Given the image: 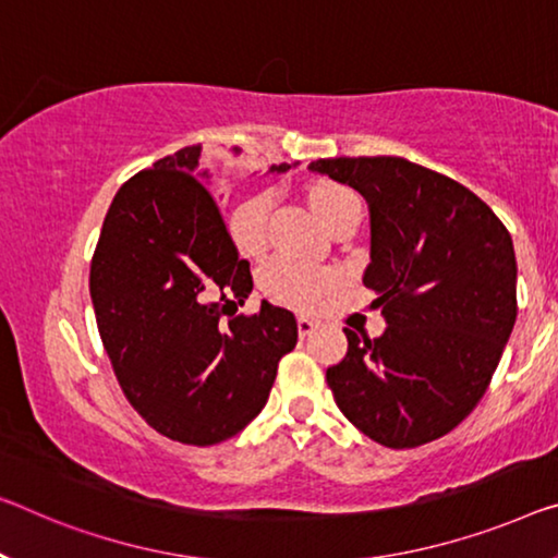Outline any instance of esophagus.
Returning a JSON list of instances; mask_svg holds the SVG:
<instances>
[{"label": "esophagus", "mask_w": 558, "mask_h": 558, "mask_svg": "<svg viewBox=\"0 0 558 558\" xmlns=\"http://www.w3.org/2000/svg\"><path fill=\"white\" fill-rule=\"evenodd\" d=\"M296 327H299V337H308V333L316 329V322L308 319V316H299Z\"/></svg>", "instance_id": "1"}]
</instances>
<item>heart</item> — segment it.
<instances>
[{"mask_svg": "<svg viewBox=\"0 0 558 558\" xmlns=\"http://www.w3.org/2000/svg\"><path fill=\"white\" fill-rule=\"evenodd\" d=\"M349 196L351 194L337 184H314L306 199L324 225ZM271 207V194H256L236 204L229 217V234L234 239L239 252L246 256H259L267 250V219ZM331 281L333 279L329 271L306 267V264L291 259V256H274L271 262L264 264L259 277H256L259 294L264 299L289 308H299V312H306V308L319 302V296L331 287Z\"/></svg>", "mask_w": 558, "mask_h": 558, "instance_id": "heart-1", "label": "heart"}]
</instances>
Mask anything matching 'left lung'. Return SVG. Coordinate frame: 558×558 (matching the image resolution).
Returning <instances> with one entry per match:
<instances>
[{
    "label": "left lung",
    "instance_id": "left-lung-1",
    "mask_svg": "<svg viewBox=\"0 0 558 558\" xmlns=\"http://www.w3.org/2000/svg\"><path fill=\"white\" fill-rule=\"evenodd\" d=\"M308 169L368 204V267L387 322L327 368L333 401L368 439L414 449L478 404L517 322V254L474 192L404 157H339Z\"/></svg>",
    "mask_w": 558,
    "mask_h": 558
}]
</instances>
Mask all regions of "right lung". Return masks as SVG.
I'll use <instances>...</instances> for the list:
<instances>
[{
  "label": "right lung",
  "mask_w": 558,
  "mask_h": 558,
  "mask_svg": "<svg viewBox=\"0 0 558 558\" xmlns=\"http://www.w3.org/2000/svg\"><path fill=\"white\" fill-rule=\"evenodd\" d=\"M199 161L202 144L184 147L117 192L92 259L89 294L130 404L169 439L211 447L267 404L279 359L296 347V319L269 302L254 316L229 312L252 294V271ZM287 169L271 165L269 174Z\"/></svg>",
  "instance_id": "1"
}]
</instances>
